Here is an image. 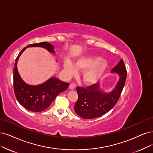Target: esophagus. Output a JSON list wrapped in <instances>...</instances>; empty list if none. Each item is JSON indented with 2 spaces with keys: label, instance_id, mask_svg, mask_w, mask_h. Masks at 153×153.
I'll use <instances>...</instances> for the list:
<instances>
[{
  "label": "esophagus",
  "instance_id": "obj_1",
  "mask_svg": "<svg viewBox=\"0 0 153 153\" xmlns=\"http://www.w3.org/2000/svg\"><path fill=\"white\" fill-rule=\"evenodd\" d=\"M76 88V84L74 82H72V83L70 84L69 88L71 89H74Z\"/></svg>",
  "mask_w": 153,
  "mask_h": 153
}]
</instances>
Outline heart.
Returning a JSON list of instances; mask_svg holds the SVG:
<instances>
[{
    "instance_id": "heart-1",
    "label": "heart",
    "mask_w": 153,
    "mask_h": 153,
    "mask_svg": "<svg viewBox=\"0 0 153 153\" xmlns=\"http://www.w3.org/2000/svg\"><path fill=\"white\" fill-rule=\"evenodd\" d=\"M64 67L69 74L75 73L77 69L85 70L82 74L84 81L87 84H94L100 79L106 71L108 62L105 60L100 59L98 56H84L76 61L75 65L71 62H67Z\"/></svg>"
}]
</instances>
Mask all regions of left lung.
<instances>
[{
    "instance_id": "obj_1",
    "label": "left lung",
    "mask_w": 153,
    "mask_h": 153,
    "mask_svg": "<svg viewBox=\"0 0 153 153\" xmlns=\"http://www.w3.org/2000/svg\"><path fill=\"white\" fill-rule=\"evenodd\" d=\"M112 72L120 76L114 89L109 93L101 91L98 83L86 88L77 86L78 99L74 105L76 114L84 119H92L102 116L111 110L118 102L127 78V70L123 60L112 69Z\"/></svg>"
}]
</instances>
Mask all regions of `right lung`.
I'll return each instance as SVG.
<instances>
[{"mask_svg": "<svg viewBox=\"0 0 153 153\" xmlns=\"http://www.w3.org/2000/svg\"><path fill=\"white\" fill-rule=\"evenodd\" d=\"M27 47H43L52 53H54V47L52 44L45 42L30 44L21 51L17 56L14 64L13 85L17 100L27 110L39 112L47 108L56 96L68 88L69 83L62 82L55 77H52L40 85L31 86L26 84L22 80L18 73L17 61Z\"/></svg>", "mask_w": 153, "mask_h": 153, "instance_id": "add662e5", "label": "right lung"}]
</instances>
